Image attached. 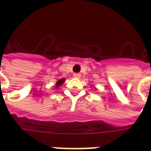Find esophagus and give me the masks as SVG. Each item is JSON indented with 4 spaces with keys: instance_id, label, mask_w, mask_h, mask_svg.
Returning a JSON list of instances; mask_svg holds the SVG:
<instances>
[{
    "instance_id": "esophagus-1",
    "label": "esophagus",
    "mask_w": 151,
    "mask_h": 151,
    "mask_svg": "<svg viewBox=\"0 0 151 151\" xmlns=\"http://www.w3.org/2000/svg\"><path fill=\"white\" fill-rule=\"evenodd\" d=\"M73 76L75 78H76V79H80V78H81V75L80 73H75L73 75Z\"/></svg>"
}]
</instances>
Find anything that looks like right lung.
<instances>
[{"mask_svg":"<svg viewBox=\"0 0 151 151\" xmlns=\"http://www.w3.org/2000/svg\"><path fill=\"white\" fill-rule=\"evenodd\" d=\"M64 81H65V79H61V80H59V81H58L56 83V88H58L59 87L60 85H62L63 84V83Z\"/></svg>","mask_w":151,"mask_h":151,"instance_id":"obj_1","label":"right lung"}]
</instances>
